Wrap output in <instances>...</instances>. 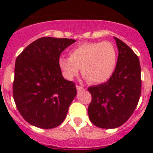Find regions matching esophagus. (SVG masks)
<instances>
[{
  "mask_svg": "<svg viewBox=\"0 0 153 153\" xmlns=\"http://www.w3.org/2000/svg\"><path fill=\"white\" fill-rule=\"evenodd\" d=\"M76 89L78 92H81V91H83L84 90H85L82 86H76Z\"/></svg>",
  "mask_w": 153,
  "mask_h": 153,
  "instance_id": "obj_1",
  "label": "esophagus"
}]
</instances>
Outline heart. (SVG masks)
Wrapping results in <instances>:
<instances>
[{"instance_id": "1", "label": "heart", "mask_w": 153, "mask_h": 153, "mask_svg": "<svg viewBox=\"0 0 153 153\" xmlns=\"http://www.w3.org/2000/svg\"><path fill=\"white\" fill-rule=\"evenodd\" d=\"M118 53L110 42H87L79 44L70 51V57L61 56L59 67L66 78L73 79L79 73L92 83H103L115 71Z\"/></svg>"}]
</instances>
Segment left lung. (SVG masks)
<instances>
[{
  "label": "left lung",
  "mask_w": 153,
  "mask_h": 153,
  "mask_svg": "<svg viewBox=\"0 0 153 153\" xmlns=\"http://www.w3.org/2000/svg\"><path fill=\"white\" fill-rule=\"evenodd\" d=\"M118 49L117 64L105 83L90 86L92 101L88 107L90 120L102 128H115L127 121L135 110L141 93L140 61L121 39L114 37Z\"/></svg>",
  "instance_id": "8db88e82"
}]
</instances>
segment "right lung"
<instances>
[{"label": "right lung", "mask_w": 153, "mask_h": 153, "mask_svg": "<svg viewBox=\"0 0 153 153\" xmlns=\"http://www.w3.org/2000/svg\"><path fill=\"white\" fill-rule=\"evenodd\" d=\"M75 40L43 37L16 58L13 98L25 121L41 128H53L64 121L76 96L73 82L62 77L61 53Z\"/></svg>", "instance_id": "1"}]
</instances>
